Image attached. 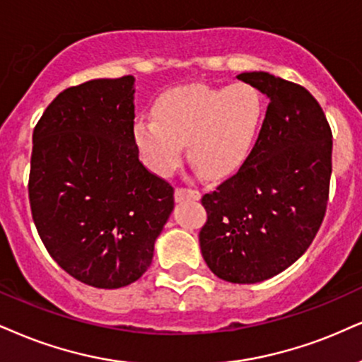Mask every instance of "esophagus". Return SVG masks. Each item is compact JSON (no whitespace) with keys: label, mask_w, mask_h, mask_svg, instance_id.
Listing matches in <instances>:
<instances>
[{"label":"esophagus","mask_w":362,"mask_h":362,"mask_svg":"<svg viewBox=\"0 0 362 362\" xmlns=\"http://www.w3.org/2000/svg\"><path fill=\"white\" fill-rule=\"evenodd\" d=\"M202 198V193L198 189H189V188H176L174 191V199L177 203L188 202V199H193V202H198Z\"/></svg>","instance_id":"esophagus-1"}]
</instances>
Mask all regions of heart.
Returning <instances> with one entry per match:
<instances>
[{
	"instance_id": "obj_1",
	"label": "heart",
	"mask_w": 362,
	"mask_h": 362,
	"mask_svg": "<svg viewBox=\"0 0 362 362\" xmlns=\"http://www.w3.org/2000/svg\"><path fill=\"white\" fill-rule=\"evenodd\" d=\"M263 99L250 83L174 87L156 99L153 117L134 122V141L159 174L177 168L182 144L208 177L235 173L252 153L263 122Z\"/></svg>"
}]
</instances>
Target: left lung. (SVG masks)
<instances>
[{"instance_id": "obj_1", "label": "left lung", "mask_w": 362, "mask_h": 362, "mask_svg": "<svg viewBox=\"0 0 362 362\" xmlns=\"http://www.w3.org/2000/svg\"><path fill=\"white\" fill-rule=\"evenodd\" d=\"M236 78L269 99L252 153L202 203L204 262L231 284L279 275L305 253L320 228L332 173V132L307 88L269 72Z\"/></svg>"}]
</instances>
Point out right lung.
<instances>
[{"label":"right lung","mask_w":362,"mask_h":362,"mask_svg":"<svg viewBox=\"0 0 362 362\" xmlns=\"http://www.w3.org/2000/svg\"><path fill=\"white\" fill-rule=\"evenodd\" d=\"M132 75L60 92L33 131L30 204L53 260L80 282L119 288L149 269L174 189L139 160Z\"/></svg>","instance_id":"add662e5"}]
</instances>
